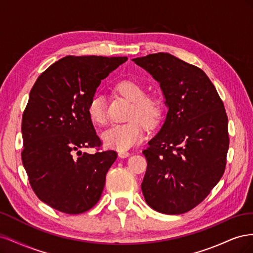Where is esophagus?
Returning <instances> with one entry per match:
<instances>
[{
  "instance_id": "esophagus-1",
  "label": "esophagus",
  "mask_w": 253,
  "mask_h": 253,
  "mask_svg": "<svg viewBox=\"0 0 253 253\" xmlns=\"http://www.w3.org/2000/svg\"><path fill=\"white\" fill-rule=\"evenodd\" d=\"M118 156L120 158H126L129 156V152H126V151H121L118 153Z\"/></svg>"
}]
</instances>
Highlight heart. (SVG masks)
Masks as SVG:
<instances>
[{"label": "heart", "instance_id": "heart-1", "mask_svg": "<svg viewBox=\"0 0 253 253\" xmlns=\"http://www.w3.org/2000/svg\"><path fill=\"white\" fill-rule=\"evenodd\" d=\"M117 89L133 101V109L129 114L132 121L126 124H116L106 128L101 138L105 147L117 151H126L140 142L144 136L143 125L154 126L162 113L160 103L155 98L145 96V89L140 83L124 80L117 84ZM87 115L96 125H104L108 120L104 97L96 93L87 103Z\"/></svg>", "mask_w": 253, "mask_h": 253}]
</instances>
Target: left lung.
Returning <instances> with one entry per match:
<instances>
[{
    "mask_svg": "<svg viewBox=\"0 0 253 253\" xmlns=\"http://www.w3.org/2000/svg\"><path fill=\"white\" fill-rule=\"evenodd\" d=\"M162 88L168 112L142 153L147 204L181 214L201 204L223 176L229 148L228 117L216 88L201 68L168 52L132 59Z\"/></svg>",
    "mask_w": 253,
    "mask_h": 253,
    "instance_id": "obj_1",
    "label": "left lung"
}]
</instances>
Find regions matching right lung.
<instances>
[{
    "instance_id": "right-lung-1",
    "label": "right lung",
    "mask_w": 253,
    "mask_h": 253,
    "mask_svg": "<svg viewBox=\"0 0 253 253\" xmlns=\"http://www.w3.org/2000/svg\"><path fill=\"white\" fill-rule=\"evenodd\" d=\"M126 57L67 56L42 73L22 117V163L34 192L51 208L83 213L100 200L115 151L88 154L101 141L87 103Z\"/></svg>"
}]
</instances>
